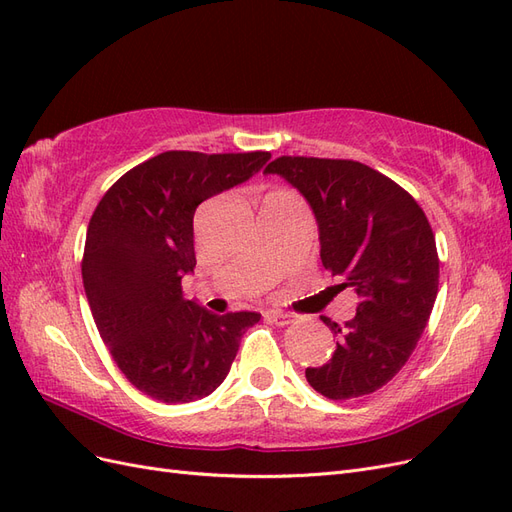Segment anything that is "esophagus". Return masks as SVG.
<instances>
[{
  "label": "esophagus",
  "instance_id": "1",
  "mask_svg": "<svg viewBox=\"0 0 512 512\" xmlns=\"http://www.w3.org/2000/svg\"><path fill=\"white\" fill-rule=\"evenodd\" d=\"M265 320L277 324V327H286V324L292 322V316L280 312V309H269V312H265Z\"/></svg>",
  "mask_w": 512,
  "mask_h": 512
}]
</instances>
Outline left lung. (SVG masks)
I'll return each instance as SVG.
<instances>
[{"instance_id":"obj_1","label":"left lung","mask_w":512,"mask_h":512,"mask_svg":"<svg viewBox=\"0 0 512 512\" xmlns=\"http://www.w3.org/2000/svg\"><path fill=\"white\" fill-rule=\"evenodd\" d=\"M265 173L303 194L324 269L359 294L352 320L320 316L337 348L327 365L305 369L307 382L335 401L382 389L410 359L436 303L440 260L427 215L401 185L354 160L282 156Z\"/></svg>"}]
</instances>
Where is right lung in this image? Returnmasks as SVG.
Instances as JSON below:
<instances>
[{
    "label": "right lung",
    "instance_id": "add662e5",
    "mask_svg": "<svg viewBox=\"0 0 512 512\" xmlns=\"http://www.w3.org/2000/svg\"><path fill=\"white\" fill-rule=\"evenodd\" d=\"M269 151H164L134 166L89 220L83 286L102 342L138 391L164 404L211 395L256 312L211 314L183 299L194 273V211L250 179Z\"/></svg>",
    "mask_w": 512,
    "mask_h": 512
}]
</instances>
